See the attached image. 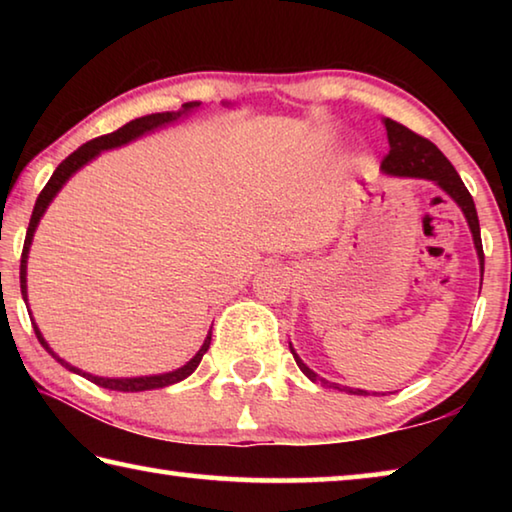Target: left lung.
Wrapping results in <instances>:
<instances>
[{
  "label": "left lung",
  "instance_id": "8db88e82",
  "mask_svg": "<svg viewBox=\"0 0 512 512\" xmlns=\"http://www.w3.org/2000/svg\"><path fill=\"white\" fill-rule=\"evenodd\" d=\"M386 126V135H388V144H391V151L384 160H381V171L388 173V176H397V178H424V180H433L443 192L452 198V201L461 207L467 225H470L472 237H474V248L476 255H479V264H481V280H483V244H481V228H479V216H476V207L470 192L463 185L461 176H458L456 169L452 167L440 149L433 142H429L427 137H420L418 133L409 131V128L397 124L393 119H384ZM293 359H296L298 368L305 372V375L314 381V384H320L325 388H336V391H345V393H354V395H368V391H361V388H348V386H339L332 384L323 377H318L314 370H311L307 363H302V359L296 354V350L291 348Z\"/></svg>",
  "mask_w": 512,
  "mask_h": 512
}]
</instances>
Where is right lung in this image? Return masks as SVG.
I'll return each instance as SVG.
<instances>
[{
	"label": "right lung",
	"mask_w": 512,
	"mask_h": 512,
	"mask_svg": "<svg viewBox=\"0 0 512 512\" xmlns=\"http://www.w3.org/2000/svg\"><path fill=\"white\" fill-rule=\"evenodd\" d=\"M201 106L198 101H189L183 103V108L178 112H155V115H146L140 119H133L128 121L126 126L117 128L115 133H108V135H101L97 140H90L88 144H83L81 149H76L72 155H67V158L58 164L54 176L49 178V183L42 189L36 207H33V214H31V221H29V230H27V239H24V248H22V259H20V289H22V298L27 300V259H29V248H31V241L33 235H36V228L42 219V214L47 212L49 203L54 201V196L60 192V187H63L69 178H72V173L79 171L83 164H88L90 160L97 158L101 151H108V149H115V146H124L128 142L137 140V137H142L144 133H151L155 128L160 126H167L173 124V121H178L180 117H185L192 112L194 108ZM33 323V318H31ZM33 332H36L38 341L42 348H45L51 357H54L58 363H63L67 370L76 372V375H81L85 379H90L92 384H97L101 388H110V391H121V393H140V391H153V388H164V386H171V384H178V381L187 379L192 372L198 368V363H201L203 354L210 348V341H212V332H207L205 341L201 345V350L194 354V359H189L183 368L178 370H171V372H164V375H151V377H121V379H110V377H97V375H90V372H83L79 368L69 366L67 361H63L58 357V354L49 348L45 336L40 334L38 325L33 323Z\"/></svg>",
	"instance_id": "obj_1"
}]
</instances>
